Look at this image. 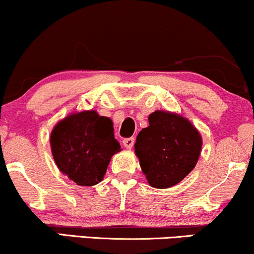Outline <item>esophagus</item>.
I'll use <instances>...</instances> for the list:
<instances>
[{
	"label": "esophagus",
	"mask_w": 254,
	"mask_h": 254,
	"mask_svg": "<svg viewBox=\"0 0 254 254\" xmlns=\"http://www.w3.org/2000/svg\"><path fill=\"white\" fill-rule=\"evenodd\" d=\"M133 143H134V138L133 137H130V138H125V139L123 140V144L124 146L127 147V149H132L133 146Z\"/></svg>",
	"instance_id": "esophagus-1"
}]
</instances>
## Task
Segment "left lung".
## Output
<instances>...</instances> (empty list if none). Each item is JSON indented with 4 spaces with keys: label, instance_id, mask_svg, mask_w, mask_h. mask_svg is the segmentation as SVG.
<instances>
[{
    "label": "left lung",
    "instance_id": "left-lung-1",
    "mask_svg": "<svg viewBox=\"0 0 254 254\" xmlns=\"http://www.w3.org/2000/svg\"><path fill=\"white\" fill-rule=\"evenodd\" d=\"M201 145L200 133L188 118L157 110L150 114L149 127L138 133L134 153L149 185L168 189L194 169Z\"/></svg>",
    "mask_w": 254,
    "mask_h": 254
}]
</instances>
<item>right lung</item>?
I'll list each match as a JSON object with an SVG mask.
<instances>
[{"label": "right lung", "instance_id": "1", "mask_svg": "<svg viewBox=\"0 0 254 254\" xmlns=\"http://www.w3.org/2000/svg\"><path fill=\"white\" fill-rule=\"evenodd\" d=\"M50 146L60 171L81 186L103 181L111 157L122 150L112 121L95 110L72 112L61 120L51 131Z\"/></svg>", "mask_w": 254, "mask_h": 254}]
</instances>
